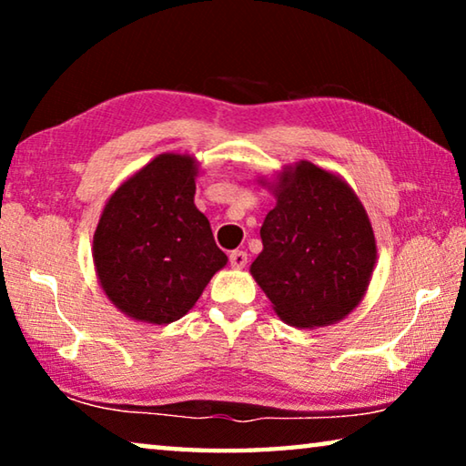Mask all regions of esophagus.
Listing matches in <instances>:
<instances>
[{"label": "esophagus", "instance_id": "obj_1", "mask_svg": "<svg viewBox=\"0 0 466 466\" xmlns=\"http://www.w3.org/2000/svg\"><path fill=\"white\" fill-rule=\"evenodd\" d=\"M247 263H248L247 252H244V250H232L230 252V265L234 267V269H242V267H247Z\"/></svg>", "mask_w": 466, "mask_h": 466}]
</instances>
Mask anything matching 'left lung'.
<instances>
[{
	"label": "left lung",
	"instance_id": "left-lung-1",
	"mask_svg": "<svg viewBox=\"0 0 466 466\" xmlns=\"http://www.w3.org/2000/svg\"><path fill=\"white\" fill-rule=\"evenodd\" d=\"M275 208L261 226L250 275L278 317L296 329L329 327L358 309L376 265L364 205L345 180L309 160L258 177Z\"/></svg>",
	"mask_w": 466,
	"mask_h": 466
}]
</instances>
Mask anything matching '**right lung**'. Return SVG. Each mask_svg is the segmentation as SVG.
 <instances>
[{
  "label": "right lung",
  "instance_id": "right-lung-1",
  "mask_svg": "<svg viewBox=\"0 0 466 466\" xmlns=\"http://www.w3.org/2000/svg\"><path fill=\"white\" fill-rule=\"evenodd\" d=\"M199 160L167 152L133 172L102 209L92 261L116 310L147 325H170L193 309L228 257L195 205Z\"/></svg>",
  "mask_w": 466,
  "mask_h": 466
}]
</instances>
